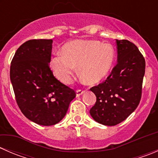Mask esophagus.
<instances>
[{
  "label": "esophagus",
  "instance_id": "1",
  "mask_svg": "<svg viewBox=\"0 0 158 158\" xmlns=\"http://www.w3.org/2000/svg\"><path fill=\"white\" fill-rule=\"evenodd\" d=\"M85 92V91L83 90H81V89H79V90H76V97H79L81 95H82V94Z\"/></svg>",
  "mask_w": 158,
  "mask_h": 158
}]
</instances>
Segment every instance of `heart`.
Returning <instances> with one entry per match:
<instances>
[{"label": "heart", "instance_id": "1", "mask_svg": "<svg viewBox=\"0 0 158 158\" xmlns=\"http://www.w3.org/2000/svg\"><path fill=\"white\" fill-rule=\"evenodd\" d=\"M115 51L109 44H101L93 40H76L63 46L50 62L55 77L64 84H69L76 72L89 83L102 80L114 64Z\"/></svg>", "mask_w": 158, "mask_h": 158}]
</instances>
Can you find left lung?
Wrapping results in <instances>:
<instances>
[{
  "instance_id": "8db88e82",
  "label": "left lung",
  "mask_w": 158,
  "mask_h": 158,
  "mask_svg": "<svg viewBox=\"0 0 158 158\" xmlns=\"http://www.w3.org/2000/svg\"><path fill=\"white\" fill-rule=\"evenodd\" d=\"M116 44L117 65L105 82L90 89L96 96L91 116L108 126L123 122L138 107L145 73V60L135 44L126 40Z\"/></svg>"
}]
</instances>
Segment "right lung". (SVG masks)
<instances>
[{
    "label": "right lung",
    "mask_w": 158,
    "mask_h": 158,
    "mask_svg": "<svg viewBox=\"0 0 158 158\" xmlns=\"http://www.w3.org/2000/svg\"><path fill=\"white\" fill-rule=\"evenodd\" d=\"M52 40H30L16 51L10 78L16 101L28 119L44 126L53 125L66 115L73 89L54 77L49 68Z\"/></svg>",
    "instance_id": "right-lung-1"
}]
</instances>
